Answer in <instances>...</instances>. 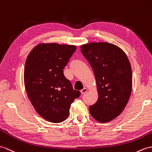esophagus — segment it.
Returning <instances> with one entry per match:
<instances>
[{
  "instance_id": "1",
  "label": "esophagus",
  "mask_w": 152,
  "mask_h": 152,
  "mask_svg": "<svg viewBox=\"0 0 152 152\" xmlns=\"http://www.w3.org/2000/svg\"><path fill=\"white\" fill-rule=\"evenodd\" d=\"M87 91H88V89L86 88H84L82 90L80 91V92H81V94H85V93H86Z\"/></svg>"
}]
</instances>
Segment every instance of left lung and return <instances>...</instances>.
<instances>
[{"instance_id": "left-lung-1", "label": "left lung", "mask_w": 152, "mask_h": 152, "mask_svg": "<svg viewBox=\"0 0 152 152\" xmlns=\"http://www.w3.org/2000/svg\"><path fill=\"white\" fill-rule=\"evenodd\" d=\"M80 48L97 82L99 98L89 107L90 114L100 123L109 122L122 113L130 97V63L124 51L112 44L93 42Z\"/></svg>"}]
</instances>
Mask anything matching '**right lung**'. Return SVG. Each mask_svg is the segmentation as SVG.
Here are the masks:
<instances>
[{"label":"right lung","instance_id":"obj_1","mask_svg":"<svg viewBox=\"0 0 152 152\" xmlns=\"http://www.w3.org/2000/svg\"><path fill=\"white\" fill-rule=\"evenodd\" d=\"M75 50V46L40 44L26 61L24 79L28 97L37 112L51 123L64 121L71 104L80 95L63 73Z\"/></svg>","mask_w":152,"mask_h":152}]
</instances>
